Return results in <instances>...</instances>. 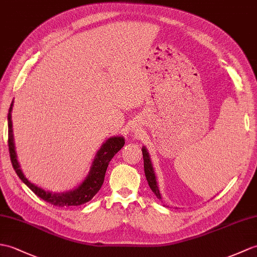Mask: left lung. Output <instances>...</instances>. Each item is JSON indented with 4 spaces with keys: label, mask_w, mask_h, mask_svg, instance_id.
Segmentation results:
<instances>
[{
    "label": "left lung",
    "mask_w": 257,
    "mask_h": 257,
    "mask_svg": "<svg viewBox=\"0 0 257 257\" xmlns=\"http://www.w3.org/2000/svg\"><path fill=\"white\" fill-rule=\"evenodd\" d=\"M142 154H143V166H145V174H146L149 186H150V188H151L152 192L154 193V195H156L159 199H161L159 187L157 185L156 175H154V171H153V168H152L150 157H149V153H148L146 148H142Z\"/></svg>",
    "instance_id": "1"
}]
</instances>
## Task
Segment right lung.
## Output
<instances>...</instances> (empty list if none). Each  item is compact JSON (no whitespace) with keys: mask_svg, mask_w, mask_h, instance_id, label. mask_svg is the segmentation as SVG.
<instances>
[{"mask_svg":"<svg viewBox=\"0 0 257 257\" xmlns=\"http://www.w3.org/2000/svg\"><path fill=\"white\" fill-rule=\"evenodd\" d=\"M12 105L9 109L8 120H9V151L11 157L12 165L19 175L21 180L25 183L27 186L31 188L33 192L40 197L41 199L49 202V204L57 206V207H71V206H80L83 204H86L87 201L91 200L93 197L98 193L101 185L104 183L105 173L108 166L110 160L114 158L115 154L120 150L124 145V140L121 137H115V138H110L107 140L103 146L100 147L98 150L96 158H95L91 172H89L86 180L83 182L79 187L74 189L73 192L69 193H50L47 190L37 187L36 185L32 184L27 178L24 176L23 172L20 169L19 162L16 159V153L14 149V142H13V134H12V119H11V111H12Z\"/></svg>","mask_w":257,"mask_h":257,"instance_id":"obj_1","label":"right lung"}]
</instances>
